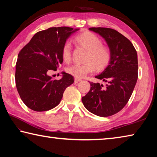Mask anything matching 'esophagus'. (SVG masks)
<instances>
[{
    "label": "esophagus",
    "instance_id": "obj_1",
    "mask_svg": "<svg viewBox=\"0 0 157 157\" xmlns=\"http://www.w3.org/2000/svg\"><path fill=\"white\" fill-rule=\"evenodd\" d=\"M82 80L81 79H79V78H75V82H80Z\"/></svg>",
    "mask_w": 157,
    "mask_h": 157
}]
</instances>
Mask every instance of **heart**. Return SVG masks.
<instances>
[{"mask_svg": "<svg viewBox=\"0 0 157 157\" xmlns=\"http://www.w3.org/2000/svg\"><path fill=\"white\" fill-rule=\"evenodd\" d=\"M75 44L87 50L84 58L86 63L83 64H73L66 69L67 72L77 78H83L87 74L93 72L95 68L100 71L104 70L110 63L111 52L109 48L103 46L102 41L95 34L91 33H84L77 36ZM72 48L68 41L66 42L62 48V59L68 62L71 59Z\"/></svg>", "mask_w": 157, "mask_h": 157, "instance_id": "b5f03b06", "label": "heart"}]
</instances>
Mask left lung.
<instances>
[{"label":"left lung","instance_id":"1","mask_svg":"<svg viewBox=\"0 0 157 157\" xmlns=\"http://www.w3.org/2000/svg\"><path fill=\"white\" fill-rule=\"evenodd\" d=\"M107 42L111 52L109 65L95 78L106 82H90L91 89L82 101L87 110L100 117L118 113L128 102L138 79V57L128 39L113 29L90 28Z\"/></svg>","mask_w":157,"mask_h":157}]
</instances>
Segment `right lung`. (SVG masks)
I'll list each match as a JSON object with an SVG mask.
<instances>
[{"mask_svg":"<svg viewBox=\"0 0 157 157\" xmlns=\"http://www.w3.org/2000/svg\"><path fill=\"white\" fill-rule=\"evenodd\" d=\"M79 28H50L36 33L23 48L16 63V86L21 100L35 111L51 109L59 104L65 89L74 82L73 77L63 73L62 79H52L49 70L62 63V48Z\"/></svg>","mask_w":157,"mask_h":157,"instance_id":"add662e5","label":"right lung"}]
</instances>
